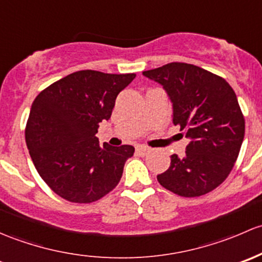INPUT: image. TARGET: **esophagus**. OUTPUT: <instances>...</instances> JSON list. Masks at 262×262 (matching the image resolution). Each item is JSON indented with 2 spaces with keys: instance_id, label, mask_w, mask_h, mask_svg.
<instances>
[{
  "instance_id": "34e87169",
  "label": "esophagus",
  "mask_w": 262,
  "mask_h": 262,
  "mask_svg": "<svg viewBox=\"0 0 262 262\" xmlns=\"http://www.w3.org/2000/svg\"><path fill=\"white\" fill-rule=\"evenodd\" d=\"M136 151L139 152V155L145 156V155H147V154L150 152L151 149H150V147H147V146H137Z\"/></svg>"
}]
</instances>
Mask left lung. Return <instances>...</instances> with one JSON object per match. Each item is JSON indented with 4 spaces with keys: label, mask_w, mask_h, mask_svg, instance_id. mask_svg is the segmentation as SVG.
I'll use <instances>...</instances> for the list:
<instances>
[{
    "label": "left lung",
    "mask_w": 262,
    "mask_h": 262,
    "mask_svg": "<svg viewBox=\"0 0 262 262\" xmlns=\"http://www.w3.org/2000/svg\"><path fill=\"white\" fill-rule=\"evenodd\" d=\"M142 74L163 85L172 103V123L190 140L183 158L171 155L158 182L188 198L215 189L233 168L245 136L234 91L223 78L193 64L169 63Z\"/></svg>",
    "instance_id": "1"
}]
</instances>
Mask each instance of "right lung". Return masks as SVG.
<instances>
[{
	"instance_id": "right-lung-1",
	"label": "right lung",
	"mask_w": 262,
	"mask_h": 262,
	"mask_svg": "<svg viewBox=\"0 0 262 262\" xmlns=\"http://www.w3.org/2000/svg\"><path fill=\"white\" fill-rule=\"evenodd\" d=\"M135 77L79 71L53 83L32 102L26 145L39 175L61 198L91 203L118 184L135 147L106 142L101 147L96 134Z\"/></svg>"
}]
</instances>
